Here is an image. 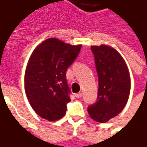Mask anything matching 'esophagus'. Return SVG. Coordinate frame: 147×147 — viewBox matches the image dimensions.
Returning a JSON list of instances; mask_svg holds the SVG:
<instances>
[{
    "mask_svg": "<svg viewBox=\"0 0 147 147\" xmlns=\"http://www.w3.org/2000/svg\"><path fill=\"white\" fill-rule=\"evenodd\" d=\"M75 96H76L77 98H81V97L82 96V92H79V93H77Z\"/></svg>",
    "mask_w": 147,
    "mask_h": 147,
    "instance_id": "34e87169",
    "label": "esophagus"
}]
</instances>
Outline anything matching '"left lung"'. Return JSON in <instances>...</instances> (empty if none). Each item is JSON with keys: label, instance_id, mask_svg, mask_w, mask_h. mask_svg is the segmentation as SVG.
<instances>
[{"label": "left lung", "instance_id": "8db88e82", "mask_svg": "<svg viewBox=\"0 0 147 147\" xmlns=\"http://www.w3.org/2000/svg\"><path fill=\"white\" fill-rule=\"evenodd\" d=\"M98 75V96L88 112L95 121L105 123L117 116L127 104L131 81L127 66L115 49L106 45L92 46Z\"/></svg>", "mask_w": 147, "mask_h": 147}]
</instances>
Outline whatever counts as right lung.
Segmentation results:
<instances>
[{
    "label": "right lung",
    "instance_id": "obj_1",
    "mask_svg": "<svg viewBox=\"0 0 147 147\" xmlns=\"http://www.w3.org/2000/svg\"><path fill=\"white\" fill-rule=\"evenodd\" d=\"M82 45L48 38L32 51L26 67L24 88L32 108L40 117L55 121L65 116L70 101L66 71Z\"/></svg>",
    "mask_w": 147,
    "mask_h": 147
}]
</instances>
